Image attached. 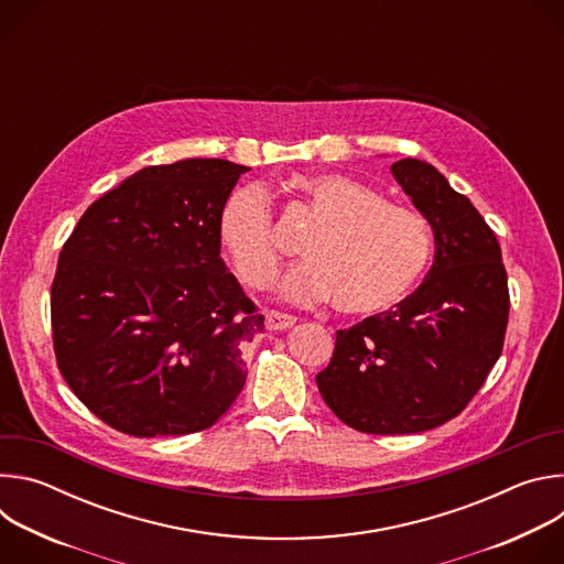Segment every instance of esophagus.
I'll use <instances>...</instances> for the list:
<instances>
[{"label":"esophagus","instance_id":"34e87169","mask_svg":"<svg viewBox=\"0 0 564 564\" xmlns=\"http://www.w3.org/2000/svg\"><path fill=\"white\" fill-rule=\"evenodd\" d=\"M296 324V316L292 314H285V312H276V310H270L265 314V328L268 330H288Z\"/></svg>","mask_w":564,"mask_h":564}]
</instances>
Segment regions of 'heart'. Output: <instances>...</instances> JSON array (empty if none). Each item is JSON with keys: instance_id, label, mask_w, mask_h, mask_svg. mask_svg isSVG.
<instances>
[{"instance_id": "obj_1", "label": "heart", "mask_w": 564, "mask_h": 564, "mask_svg": "<svg viewBox=\"0 0 564 564\" xmlns=\"http://www.w3.org/2000/svg\"><path fill=\"white\" fill-rule=\"evenodd\" d=\"M314 227L303 236V263L279 285L292 303L333 305L348 316H372L404 301L424 276L433 234L424 216L341 174H312L290 181ZM218 238L238 279L265 288L279 272L281 248L272 212L257 187L227 196L218 214Z\"/></svg>"}]
</instances>
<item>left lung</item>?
I'll return each instance as SVG.
<instances>
[{
	"instance_id": "8db88e82",
	"label": "left lung",
	"mask_w": 564,
	"mask_h": 564,
	"mask_svg": "<svg viewBox=\"0 0 564 564\" xmlns=\"http://www.w3.org/2000/svg\"><path fill=\"white\" fill-rule=\"evenodd\" d=\"M390 172L433 229V268L392 310L339 330L316 375L330 411L372 435L422 433L459 415L500 359L509 321L507 270L487 220L424 160H397Z\"/></svg>"
}]
</instances>
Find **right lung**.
Here are the masks:
<instances>
[{
  "instance_id": "1",
  "label": "right lung",
  "mask_w": 564,
  "mask_h": 564,
  "mask_svg": "<svg viewBox=\"0 0 564 564\" xmlns=\"http://www.w3.org/2000/svg\"><path fill=\"white\" fill-rule=\"evenodd\" d=\"M250 167L187 158L124 178L77 220L51 285L57 368L133 437L209 429L246 386L263 314L220 259L218 214Z\"/></svg>"
}]
</instances>
